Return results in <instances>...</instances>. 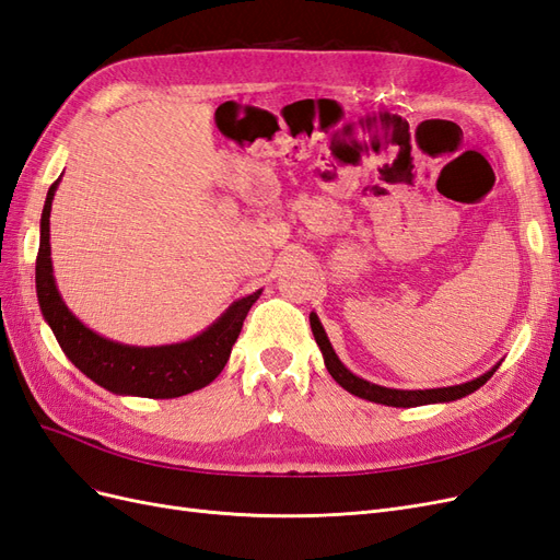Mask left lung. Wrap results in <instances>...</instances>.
I'll return each mask as SVG.
<instances>
[{"label":"left lung","mask_w":560,"mask_h":560,"mask_svg":"<svg viewBox=\"0 0 560 560\" xmlns=\"http://www.w3.org/2000/svg\"><path fill=\"white\" fill-rule=\"evenodd\" d=\"M311 329L315 341L322 350V358H325V366L331 374V378L341 385L343 389H348L350 395L354 397H362L369 401H376V404H385V406H401V409H409V406H422V404H442V401H455L460 397L471 395L474 389H479L490 376L495 374L498 366L495 364L490 371H486L483 376L467 381L463 385H448V387H434V389H395V387H383L376 383H369L360 376H354L350 369L343 366V362L336 358V352L329 343V338L325 334V327H322V322L317 319L315 313H311Z\"/></svg>","instance_id":"left-lung-1"}]
</instances>
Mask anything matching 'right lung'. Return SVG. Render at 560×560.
Masks as SVG:
<instances>
[{
	"label": "right lung",
	"mask_w": 560,
	"mask_h": 560,
	"mask_svg": "<svg viewBox=\"0 0 560 560\" xmlns=\"http://www.w3.org/2000/svg\"><path fill=\"white\" fill-rule=\"evenodd\" d=\"M58 182L60 179L50 184L42 212L37 299L42 315L54 329L62 352L81 374L114 395L173 399L210 385L226 366L235 338L261 290L233 301L222 317L184 343L138 348L109 341L72 315L56 287L54 264H50V202H54Z\"/></svg>",
	"instance_id": "1"
}]
</instances>
